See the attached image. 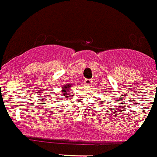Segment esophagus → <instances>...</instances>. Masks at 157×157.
Here are the masks:
<instances>
[{
  "label": "esophagus",
  "instance_id": "obj_1",
  "mask_svg": "<svg viewBox=\"0 0 157 157\" xmlns=\"http://www.w3.org/2000/svg\"><path fill=\"white\" fill-rule=\"evenodd\" d=\"M92 79H85L84 82H85V85H86V86H91L92 85Z\"/></svg>",
  "mask_w": 157,
  "mask_h": 157
}]
</instances>
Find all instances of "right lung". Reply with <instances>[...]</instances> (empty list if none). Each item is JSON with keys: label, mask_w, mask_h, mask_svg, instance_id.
<instances>
[{"label": "right lung", "mask_w": 157, "mask_h": 157, "mask_svg": "<svg viewBox=\"0 0 157 157\" xmlns=\"http://www.w3.org/2000/svg\"><path fill=\"white\" fill-rule=\"evenodd\" d=\"M71 84H67V85H65V86H64L62 87L63 89H61V93H62L63 94V96H67V95H68V90H70V89H71ZM60 97H63V96H60ZM55 99H57V98H55ZM55 99H54V100H55ZM59 100V99H58Z\"/></svg>", "instance_id": "right-lung-1"}]
</instances>
